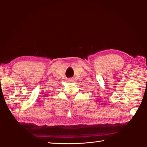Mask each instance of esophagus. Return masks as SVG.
Returning <instances> with one entry per match:
<instances>
[{
  "label": "esophagus",
  "mask_w": 147,
  "mask_h": 147,
  "mask_svg": "<svg viewBox=\"0 0 147 147\" xmlns=\"http://www.w3.org/2000/svg\"><path fill=\"white\" fill-rule=\"evenodd\" d=\"M68 82H74V79L72 78H70L68 79Z\"/></svg>",
  "instance_id": "obj_1"
}]
</instances>
